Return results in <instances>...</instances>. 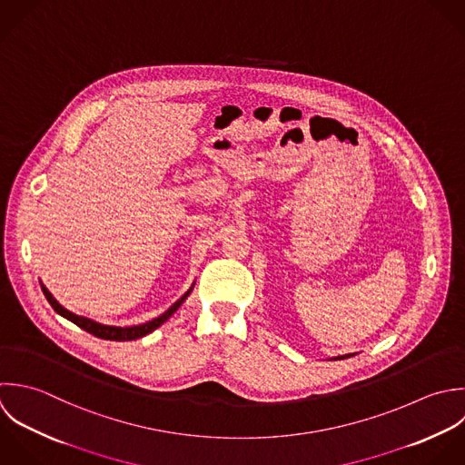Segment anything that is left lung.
I'll list each match as a JSON object with an SVG mask.
<instances>
[{
	"instance_id": "8db88e82",
	"label": "left lung",
	"mask_w": 465,
	"mask_h": 465,
	"mask_svg": "<svg viewBox=\"0 0 465 465\" xmlns=\"http://www.w3.org/2000/svg\"><path fill=\"white\" fill-rule=\"evenodd\" d=\"M348 357H353V355H341V357H335V361L337 359H348Z\"/></svg>"
}]
</instances>
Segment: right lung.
<instances>
[{"mask_svg":"<svg viewBox=\"0 0 465 465\" xmlns=\"http://www.w3.org/2000/svg\"><path fill=\"white\" fill-rule=\"evenodd\" d=\"M41 290H43V295L46 297V301L50 302V306L54 308V312L55 313H59L61 317H64L66 321H70V322H74L75 326H79L81 330H84V331H88V333H92V335H95V337H99V339H104V341H135V339H141V337H144V335H148V333H152L153 330H157L161 324H164L177 310H179V306L186 301V297L192 293V290H193V284H192V288L177 301V302H173L163 315H159L157 319H152V321H148V322H144V324H139V326H128V328H119V326H106V324H99V322H95V321H92V319H86V317H81V315H75V313H72V312H68L66 308H63L54 297H52V293L41 284Z\"/></svg>","mask_w":465,"mask_h":465,"instance_id":"1","label":"right lung"}]
</instances>
